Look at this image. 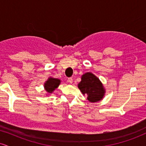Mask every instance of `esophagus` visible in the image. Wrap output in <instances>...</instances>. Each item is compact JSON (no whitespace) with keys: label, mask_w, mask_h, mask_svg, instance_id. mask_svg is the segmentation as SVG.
I'll return each mask as SVG.
<instances>
[{"label":"esophagus","mask_w":146,"mask_h":146,"mask_svg":"<svg viewBox=\"0 0 146 146\" xmlns=\"http://www.w3.org/2000/svg\"><path fill=\"white\" fill-rule=\"evenodd\" d=\"M68 82H69L70 84L73 83V78H68Z\"/></svg>","instance_id":"34e87169"}]
</instances>
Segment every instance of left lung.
Returning <instances> with one entry per match:
<instances>
[{"mask_svg":"<svg viewBox=\"0 0 146 146\" xmlns=\"http://www.w3.org/2000/svg\"><path fill=\"white\" fill-rule=\"evenodd\" d=\"M78 88L83 95L87 96V100L91 102L100 101L105 92L100 80L91 73H86L82 75Z\"/></svg>","mask_w":146,"mask_h":146,"instance_id":"8db88e82","label":"left lung"}]
</instances>
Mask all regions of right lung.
<instances>
[{
    "label": "right lung",
    "instance_id": "1",
    "mask_svg": "<svg viewBox=\"0 0 146 146\" xmlns=\"http://www.w3.org/2000/svg\"><path fill=\"white\" fill-rule=\"evenodd\" d=\"M60 80L56 78H49L44 84V88L48 93H51L59 86Z\"/></svg>",
    "mask_w": 146,
    "mask_h": 146
}]
</instances>
